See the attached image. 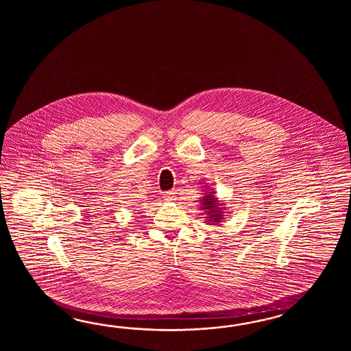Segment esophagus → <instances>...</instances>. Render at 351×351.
<instances>
[{"label": "esophagus", "mask_w": 351, "mask_h": 351, "mask_svg": "<svg viewBox=\"0 0 351 351\" xmlns=\"http://www.w3.org/2000/svg\"><path fill=\"white\" fill-rule=\"evenodd\" d=\"M163 198H165V202L176 201V194H174V192H172V191H169V192H167V193L165 194Z\"/></svg>", "instance_id": "esophagus-1"}]
</instances>
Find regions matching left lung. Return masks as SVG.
Masks as SVG:
<instances>
[{
  "label": "left lung",
  "instance_id": "8db88e82",
  "mask_svg": "<svg viewBox=\"0 0 351 351\" xmlns=\"http://www.w3.org/2000/svg\"><path fill=\"white\" fill-rule=\"evenodd\" d=\"M201 202V209L203 210L204 221L209 226H218L221 222H223L224 218L227 216L224 206L226 202L221 201L216 195V191L209 188V186H203V194L199 197Z\"/></svg>",
  "mask_w": 351,
  "mask_h": 351
}]
</instances>
